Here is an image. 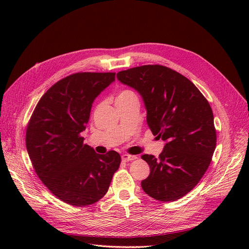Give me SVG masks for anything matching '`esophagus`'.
Masks as SVG:
<instances>
[{"instance_id":"34e87169","label":"esophagus","mask_w":249,"mask_h":249,"mask_svg":"<svg viewBox=\"0 0 249 249\" xmlns=\"http://www.w3.org/2000/svg\"><path fill=\"white\" fill-rule=\"evenodd\" d=\"M121 159L123 161H131L137 159L136 155H130V154H122Z\"/></svg>"}]
</instances>
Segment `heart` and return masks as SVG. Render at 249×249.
Listing matches in <instances>:
<instances>
[{"instance_id": "obj_1", "label": "heart", "mask_w": 249, "mask_h": 249, "mask_svg": "<svg viewBox=\"0 0 249 249\" xmlns=\"http://www.w3.org/2000/svg\"><path fill=\"white\" fill-rule=\"evenodd\" d=\"M129 95H134L131 90H129V89H125V90H122L121 93L119 94V96L118 97H123V96H129Z\"/></svg>"}]
</instances>
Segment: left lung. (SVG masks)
<instances>
[{"mask_svg": "<svg viewBox=\"0 0 249 249\" xmlns=\"http://www.w3.org/2000/svg\"><path fill=\"white\" fill-rule=\"evenodd\" d=\"M117 78L141 96L148 127L165 142L159 159L141 156L150 167L142 190L162 202L184 197L200 181L215 151L210 104L186 76L162 65L122 71Z\"/></svg>", "mask_w": 249, "mask_h": 249, "instance_id": "left-lung-1", "label": "left lung"}]
</instances>
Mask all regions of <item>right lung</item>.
<instances>
[{"mask_svg":"<svg viewBox=\"0 0 249 249\" xmlns=\"http://www.w3.org/2000/svg\"><path fill=\"white\" fill-rule=\"evenodd\" d=\"M115 82V72H77L42 96L26 131V147L37 176L58 199L88 206L107 193L120 154L97 153L84 143L95 99Z\"/></svg>","mask_w":249,"mask_h":249,"instance_id":"add662e5","label":"right lung"}]
</instances>
